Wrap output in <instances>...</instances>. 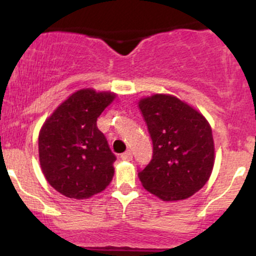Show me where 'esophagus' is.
Listing matches in <instances>:
<instances>
[{
  "label": "esophagus",
  "mask_w": 256,
  "mask_h": 256,
  "mask_svg": "<svg viewBox=\"0 0 256 256\" xmlns=\"http://www.w3.org/2000/svg\"><path fill=\"white\" fill-rule=\"evenodd\" d=\"M120 158H122V160H124V161H131L132 160V152L130 150L122 152V156Z\"/></svg>",
  "instance_id": "esophagus-1"
}]
</instances>
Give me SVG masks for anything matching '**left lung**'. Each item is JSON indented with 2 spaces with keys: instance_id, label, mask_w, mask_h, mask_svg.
I'll list each match as a JSON object with an SVG mask.
<instances>
[{
  "instance_id": "left-lung-1",
  "label": "left lung",
  "mask_w": 256,
  "mask_h": 256,
  "mask_svg": "<svg viewBox=\"0 0 256 256\" xmlns=\"http://www.w3.org/2000/svg\"><path fill=\"white\" fill-rule=\"evenodd\" d=\"M152 140V158L138 178L162 201L198 192L214 165L212 128L206 118L172 95L156 94L138 102Z\"/></svg>"
}]
</instances>
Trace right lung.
Returning a JSON list of instances; mask_svg holds the SVG:
<instances>
[{"label":"right lung","instance_id":"add662e5","mask_svg":"<svg viewBox=\"0 0 256 256\" xmlns=\"http://www.w3.org/2000/svg\"><path fill=\"white\" fill-rule=\"evenodd\" d=\"M116 98L113 92L82 89L46 120L38 136L42 172L66 198H89L110 185L116 160L98 118Z\"/></svg>","mask_w":256,"mask_h":256}]
</instances>
